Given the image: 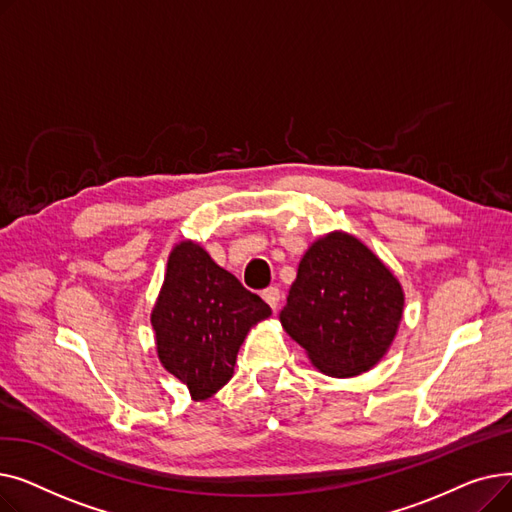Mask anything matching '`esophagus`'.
Wrapping results in <instances>:
<instances>
[{
    "instance_id": "34e87169",
    "label": "esophagus",
    "mask_w": 512,
    "mask_h": 512,
    "mask_svg": "<svg viewBox=\"0 0 512 512\" xmlns=\"http://www.w3.org/2000/svg\"><path fill=\"white\" fill-rule=\"evenodd\" d=\"M261 297L265 299V303L270 305L272 309H278V305H280V288H278V286L265 288V290L261 292Z\"/></svg>"
}]
</instances>
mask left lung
Masks as SVG:
<instances>
[{
  "instance_id": "left-lung-1",
  "label": "left lung",
  "mask_w": 512,
  "mask_h": 512,
  "mask_svg": "<svg viewBox=\"0 0 512 512\" xmlns=\"http://www.w3.org/2000/svg\"><path fill=\"white\" fill-rule=\"evenodd\" d=\"M402 305L388 267L355 236L332 232L303 255L280 321L321 373L351 378L386 355Z\"/></svg>"
}]
</instances>
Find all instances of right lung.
Here are the masks:
<instances>
[{"label":"right lung","instance_id":"add662e5","mask_svg":"<svg viewBox=\"0 0 512 512\" xmlns=\"http://www.w3.org/2000/svg\"><path fill=\"white\" fill-rule=\"evenodd\" d=\"M272 309L186 240L168 259L166 282L151 313L157 355L193 400L228 384L249 328Z\"/></svg>","mask_w":512,"mask_h":512}]
</instances>
